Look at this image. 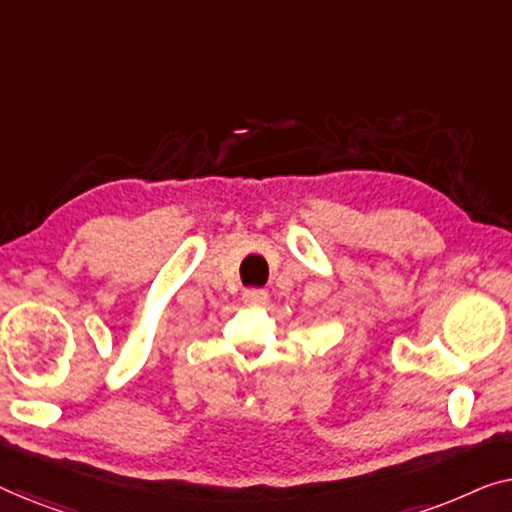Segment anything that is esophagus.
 <instances>
[{
  "label": "esophagus",
  "instance_id": "esophagus-1",
  "mask_svg": "<svg viewBox=\"0 0 512 512\" xmlns=\"http://www.w3.org/2000/svg\"><path fill=\"white\" fill-rule=\"evenodd\" d=\"M242 300L247 305H263L265 300H268V291H265V289H244Z\"/></svg>",
  "mask_w": 512,
  "mask_h": 512
}]
</instances>
